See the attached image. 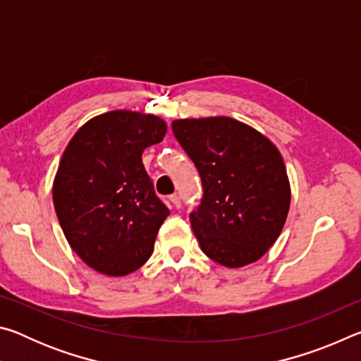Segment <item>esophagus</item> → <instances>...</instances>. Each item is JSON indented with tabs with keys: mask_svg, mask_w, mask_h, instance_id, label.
<instances>
[{
	"mask_svg": "<svg viewBox=\"0 0 361 361\" xmlns=\"http://www.w3.org/2000/svg\"><path fill=\"white\" fill-rule=\"evenodd\" d=\"M170 202H172L175 209H180L181 207V199L178 197V195H170Z\"/></svg>",
	"mask_w": 361,
	"mask_h": 361,
	"instance_id": "obj_1",
	"label": "esophagus"
}]
</instances>
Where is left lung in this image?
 I'll return each instance as SVG.
<instances>
[{
    "mask_svg": "<svg viewBox=\"0 0 361 361\" xmlns=\"http://www.w3.org/2000/svg\"><path fill=\"white\" fill-rule=\"evenodd\" d=\"M172 130L202 180V204L189 216L202 252L231 269L256 262L279 239L291 202L277 146L228 116L175 119Z\"/></svg>",
    "mask_w": 361,
    "mask_h": 361,
    "instance_id": "8db88e82",
    "label": "left lung"
}]
</instances>
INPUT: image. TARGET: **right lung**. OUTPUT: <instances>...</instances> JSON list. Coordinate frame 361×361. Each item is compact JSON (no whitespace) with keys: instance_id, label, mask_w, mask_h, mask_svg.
<instances>
[{"instance_id":"add662e5","label":"right lung","mask_w":361,"mask_h":361,"mask_svg":"<svg viewBox=\"0 0 361 361\" xmlns=\"http://www.w3.org/2000/svg\"><path fill=\"white\" fill-rule=\"evenodd\" d=\"M154 114L116 109L95 116L66 145L52 185L63 234L79 258L109 277L149 259L170 212L157 197L143 151L166 137Z\"/></svg>"}]
</instances>
